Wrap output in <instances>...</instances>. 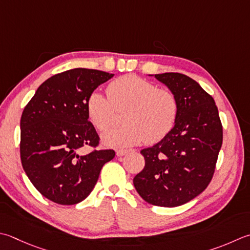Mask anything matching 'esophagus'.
<instances>
[{"mask_svg":"<svg viewBox=\"0 0 250 250\" xmlns=\"http://www.w3.org/2000/svg\"><path fill=\"white\" fill-rule=\"evenodd\" d=\"M126 153H128V150H125V149H119L116 151V155L118 156V157H122V156H125Z\"/></svg>","mask_w":250,"mask_h":250,"instance_id":"esophagus-1","label":"esophagus"}]
</instances>
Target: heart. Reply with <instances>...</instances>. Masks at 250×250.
I'll return each mask as SVG.
<instances>
[{"label":"heart","instance_id":"b5f03b06","mask_svg":"<svg viewBox=\"0 0 250 250\" xmlns=\"http://www.w3.org/2000/svg\"><path fill=\"white\" fill-rule=\"evenodd\" d=\"M107 95L93 92L86 101V111L99 131L114 124L116 110L122 112L125 124L107 131L103 142L112 147L156 143L172 130L178 118L179 103L172 92L135 75L117 78L107 86Z\"/></svg>","mask_w":250,"mask_h":250}]
</instances>
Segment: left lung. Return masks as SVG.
Returning <instances> with one entry per match:
<instances>
[{"label": "left lung", "mask_w": 250, "mask_h": 250, "mask_svg": "<svg viewBox=\"0 0 250 250\" xmlns=\"http://www.w3.org/2000/svg\"><path fill=\"white\" fill-rule=\"evenodd\" d=\"M155 78L177 96L178 118L163 140L141 150L145 167L133 184L148 204L177 207L198 196L211 181L222 146V125L212 96L192 78L179 72Z\"/></svg>", "instance_id": "8db88e82"}]
</instances>
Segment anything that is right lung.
<instances>
[{
  "mask_svg": "<svg viewBox=\"0 0 250 250\" xmlns=\"http://www.w3.org/2000/svg\"><path fill=\"white\" fill-rule=\"evenodd\" d=\"M114 73L75 68L48 78L22 111L21 158L33 187L60 205L89 196L112 149H95L100 136L89 121L86 101ZM85 146L95 148L82 154Z\"/></svg>",
  "mask_w": 250,
  "mask_h": 250,
  "instance_id": "right-lung-1",
  "label": "right lung"
}]
</instances>
